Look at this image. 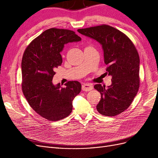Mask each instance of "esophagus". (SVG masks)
Wrapping results in <instances>:
<instances>
[{"label": "esophagus", "mask_w": 158, "mask_h": 158, "mask_svg": "<svg viewBox=\"0 0 158 158\" xmlns=\"http://www.w3.org/2000/svg\"><path fill=\"white\" fill-rule=\"evenodd\" d=\"M82 89L83 91H85V92H88V91L92 90L93 89V86L92 84H84L82 85Z\"/></svg>", "instance_id": "obj_1"}]
</instances>
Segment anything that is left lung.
I'll return each instance as SVG.
<instances>
[{"label":"left lung","instance_id":"1","mask_svg":"<svg viewBox=\"0 0 158 158\" xmlns=\"http://www.w3.org/2000/svg\"><path fill=\"white\" fill-rule=\"evenodd\" d=\"M78 31L102 45L106 74L112 76V84L107 88L101 84L94 85L101 94L98 111L109 117L121 114L131 106L140 87V58L135 45L125 33L109 25Z\"/></svg>","mask_w":158,"mask_h":158}]
</instances>
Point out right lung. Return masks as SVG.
<instances>
[{"label":"right lung","instance_id":"1","mask_svg":"<svg viewBox=\"0 0 158 158\" xmlns=\"http://www.w3.org/2000/svg\"><path fill=\"white\" fill-rule=\"evenodd\" d=\"M75 32L52 27L35 38L26 47L22 60V88L30 107L42 117L51 121L61 120L73 111V101L82 85L69 81L61 87L52 82L55 70L63 59L64 45L80 41Z\"/></svg>","mask_w":158,"mask_h":158}]
</instances>
